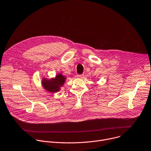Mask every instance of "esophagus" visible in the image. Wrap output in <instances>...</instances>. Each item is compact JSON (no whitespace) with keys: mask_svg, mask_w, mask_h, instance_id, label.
I'll use <instances>...</instances> for the list:
<instances>
[{"mask_svg":"<svg viewBox=\"0 0 151 151\" xmlns=\"http://www.w3.org/2000/svg\"><path fill=\"white\" fill-rule=\"evenodd\" d=\"M83 76H84V75H76V77H77L78 78H83Z\"/></svg>","mask_w":151,"mask_h":151,"instance_id":"34e87169","label":"esophagus"}]
</instances>
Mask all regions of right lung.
Instances as JSON below:
<instances>
[{
	"instance_id": "add662e5",
	"label": "right lung",
	"mask_w": 151,
	"mask_h": 151,
	"mask_svg": "<svg viewBox=\"0 0 151 151\" xmlns=\"http://www.w3.org/2000/svg\"><path fill=\"white\" fill-rule=\"evenodd\" d=\"M66 78L61 73H59L54 78L47 79L43 78L42 85L45 90L51 93H57L59 91L61 87L64 85Z\"/></svg>"
}]
</instances>
